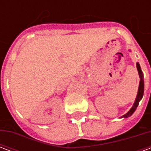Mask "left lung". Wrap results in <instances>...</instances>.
I'll return each mask as SVG.
<instances>
[{
    "mask_svg": "<svg viewBox=\"0 0 151 151\" xmlns=\"http://www.w3.org/2000/svg\"><path fill=\"white\" fill-rule=\"evenodd\" d=\"M137 71H138V73H139L140 77V83L139 87H138V92H137L136 99H135V102H134V104H133L132 108H131L129 111H128L125 115H124L123 116H122V118H123V117L127 118V117L132 116V114L135 111L136 108H137V106L139 104L140 100H141L143 97V93H144V80H143L142 71V69H141V67H140V65L138 62L137 63Z\"/></svg>",
    "mask_w": 151,
    "mask_h": 151,
    "instance_id": "left-lung-1",
    "label": "left lung"
}]
</instances>
